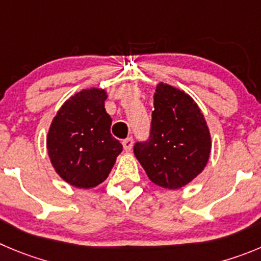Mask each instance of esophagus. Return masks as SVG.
Wrapping results in <instances>:
<instances>
[{"mask_svg":"<svg viewBox=\"0 0 261 261\" xmlns=\"http://www.w3.org/2000/svg\"><path fill=\"white\" fill-rule=\"evenodd\" d=\"M122 145H123V149H125L126 152H130L131 148H133V145H134V139L133 138H126L125 140L122 142Z\"/></svg>","mask_w":261,"mask_h":261,"instance_id":"esophagus-1","label":"esophagus"}]
</instances>
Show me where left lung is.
<instances>
[{
    "mask_svg": "<svg viewBox=\"0 0 261 261\" xmlns=\"http://www.w3.org/2000/svg\"><path fill=\"white\" fill-rule=\"evenodd\" d=\"M210 152V131L196 101L176 87L158 84L149 139L134 147L148 177L162 188H181L203 171Z\"/></svg>",
    "mask_w": 261,
    "mask_h": 261,
    "instance_id": "1",
    "label": "left lung"
}]
</instances>
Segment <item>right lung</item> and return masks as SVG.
Masks as SVG:
<instances>
[{
  "label": "right lung",
  "instance_id": "add662e5",
  "mask_svg": "<svg viewBox=\"0 0 261 261\" xmlns=\"http://www.w3.org/2000/svg\"><path fill=\"white\" fill-rule=\"evenodd\" d=\"M107 92L87 89L69 97L54 117L47 152L54 169L75 188H94L108 177L122 144L111 134Z\"/></svg>",
  "mask_w": 261,
  "mask_h": 261
}]
</instances>
